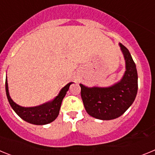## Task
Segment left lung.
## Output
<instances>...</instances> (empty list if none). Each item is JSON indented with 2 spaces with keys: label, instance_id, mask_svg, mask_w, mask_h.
<instances>
[{
  "label": "left lung",
  "instance_id": "obj_1",
  "mask_svg": "<svg viewBox=\"0 0 155 155\" xmlns=\"http://www.w3.org/2000/svg\"><path fill=\"white\" fill-rule=\"evenodd\" d=\"M125 60L126 71L121 80L109 87H87L80 84L81 95L88 115L102 120L118 118L134 102L137 93V71L130 53L119 43Z\"/></svg>",
  "mask_w": 155,
  "mask_h": 155
}]
</instances>
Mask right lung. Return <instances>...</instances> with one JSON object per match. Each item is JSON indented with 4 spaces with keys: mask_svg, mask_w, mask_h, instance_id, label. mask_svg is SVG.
I'll return each instance as SVG.
<instances>
[{
    "mask_svg": "<svg viewBox=\"0 0 155 155\" xmlns=\"http://www.w3.org/2000/svg\"><path fill=\"white\" fill-rule=\"evenodd\" d=\"M72 83L73 82H70L68 84H66L60 91L57 96H56L52 101L35 107H23L14 102L9 94L7 78L5 81V89L9 104L20 118L34 125H46L50 124L57 119L60 113L63 99Z\"/></svg>",
    "mask_w": 155,
    "mask_h": 155,
    "instance_id": "right-lung-1",
    "label": "right lung"
}]
</instances>
